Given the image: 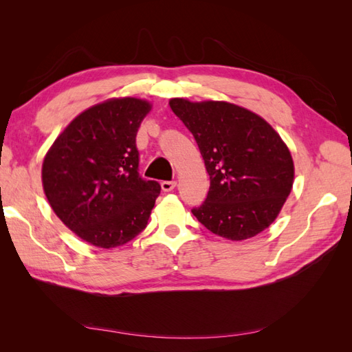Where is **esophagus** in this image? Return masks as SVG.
I'll return each instance as SVG.
<instances>
[{"mask_svg":"<svg viewBox=\"0 0 352 352\" xmlns=\"http://www.w3.org/2000/svg\"><path fill=\"white\" fill-rule=\"evenodd\" d=\"M176 186V182L175 180H163L162 182V189L164 190V192H170V190H173Z\"/></svg>","mask_w":352,"mask_h":352,"instance_id":"esophagus-1","label":"esophagus"}]
</instances>
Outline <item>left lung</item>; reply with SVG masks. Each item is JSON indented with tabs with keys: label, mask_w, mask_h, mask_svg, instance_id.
Wrapping results in <instances>:
<instances>
[{
	"label": "left lung",
	"mask_w": 352,
	"mask_h": 352,
	"mask_svg": "<svg viewBox=\"0 0 352 352\" xmlns=\"http://www.w3.org/2000/svg\"><path fill=\"white\" fill-rule=\"evenodd\" d=\"M194 135L210 176L206 201L192 214L210 232L248 239L278 217L294 184L289 150L255 113L223 101L170 100Z\"/></svg>",
	"instance_id": "obj_1"
}]
</instances>
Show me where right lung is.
I'll return each mask as SVG.
<instances>
[{
  "instance_id": "right-lung-1",
  "label": "right lung",
  "mask_w": 352,
  "mask_h": 352,
  "mask_svg": "<svg viewBox=\"0 0 352 352\" xmlns=\"http://www.w3.org/2000/svg\"><path fill=\"white\" fill-rule=\"evenodd\" d=\"M150 110L138 98L94 105L63 131L42 164L51 208L98 248L120 247L140 235L162 190L138 172L136 133Z\"/></svg>"
}]
</instances>
